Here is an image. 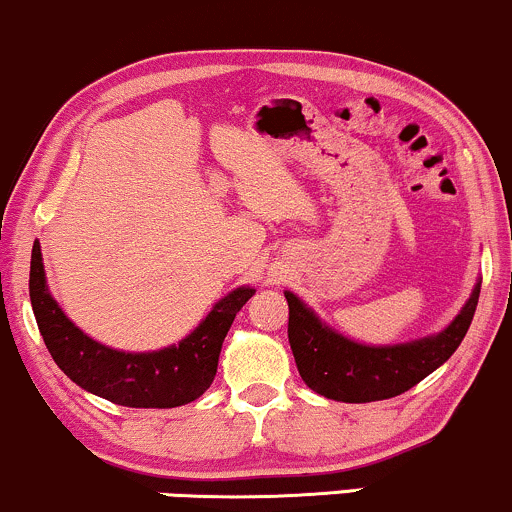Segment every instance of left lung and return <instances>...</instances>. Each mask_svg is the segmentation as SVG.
Returning <instances> with one entry per match:
<instances>
[{"instance_id":"8db88e82","label":"left lung","mask_w":512,"mask_h":512,"mask_svg":"<svg viewBox=\"0 0 512 512\" xmlns=\"http://www.w3.org/2000/svg\"><path fill=\"white\" fill-rule=\"evenodd\" d=\"M479 292L481 280H476L457 317L438 333L394 346H367L331 329L295 292L285 290L290 307L287 338L300 377L312 392L346 404H367L409 392L459 348L474 319Z\"/></svg>"}]
</instances>
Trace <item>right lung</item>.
Returning <instances> with one entry per match:
<instances>
[{
    "mask_svg": "<svg viewBox=\"0 0 512 512\" xmlns=\"http://www.w3.org/2000/svg\"><path fill=\"white\" fill-rule=\"evenodd\" d=\"M31 307L50 355L74 384L130 409H174L191 404L215 380L229 326L254 287L241 285L215 302L208 317L174 346L130 353L94 341L62 312L45 280L40 241L31 251Z\"/></svg>",
    "mask_w": 512,
    "mask_h": 512,
    "instance_id": "1",
    "label": "right lung"
}]
</instances>
